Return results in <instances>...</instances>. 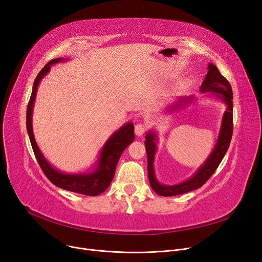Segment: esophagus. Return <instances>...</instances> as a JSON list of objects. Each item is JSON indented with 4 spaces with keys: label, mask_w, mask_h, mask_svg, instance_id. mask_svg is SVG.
Here are the masks:
<instances>
[{
    "label": "esophagus",
    "mask_w": 262,
    "mask_h": 262,
    "mask_svg": "<svg viewBox=\"0 0 262 262\" xmlns=\"http://www.w3.org/2000/svg\"><path fill=\"white\" fill-rule=\"evenodd\" d=\"M145 130H146V125H144L142 123H138L135 126V134L138 137H141L145 133Z\"/></svg>",
    "instance_id": "1"
}]
</instances>
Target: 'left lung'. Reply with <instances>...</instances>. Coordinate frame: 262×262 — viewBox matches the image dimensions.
Wrapping results in <instances>:
<instances>
[{
	"instance_id": "8db88e82",
	"label": "left lung",
	"mask_w": 262,
	"mask_h": 262,
	"mask_svg": "<svg viewBox=\"0 0 262 262\" xmlns=\"http://www.w3.org/2000/svg\"><path fill=\"white\" fill-rule=\"evenodd\" d=\"M200 91L207 96V98H214L221 101L226 106V109L223 114L217 139L211 153L206 158L202 166L198 168L194 174L189 177L188 180L175 185H164L157 180L154 169V160L157 152L158 135L153 128L148 130L145 135L144 144L147 156L148 181L152 189L161 196H174L178 194H184L187 193V192L201 188L215 172L229 147L232 136V90L227 79L222 76L217 70V68L210 62L208 63V72L202 82ZM173 100L174 101L169 103L166 108L168 113L176 112V110L181 109L182 107L185 108V106H188V104L195 100V96H176Z\"/></svg>"
}]
</instances>
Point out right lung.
<instances>
[{
	"label": "right lung",
	"instance_id": "add662e5",
	"mask_svg": "<svg viewBox=\"0 0 262 262\" xmlns=\"http://www.w3.org/2000/svg\"><path fill=\"white\" fill-rule=\"evenodd\" d=\"M66 61H68V58L59 57L53 59L37 75L26 110V129L29 133L31 144L39 166L52 184L61 189L75 192V193L96 196L103 193L109 187L115 176L117 164L122 153L135 140L134 124L132 122L125 123L109 137L102 146L94 166L90 170L77 173H67L53 167L43 156L36 142L33 132V109L38 86L42 78L50 72L51 66Z\"/></svg>",
	"mask_w": 262,
	"mask_h": 262
}]
</instances>
